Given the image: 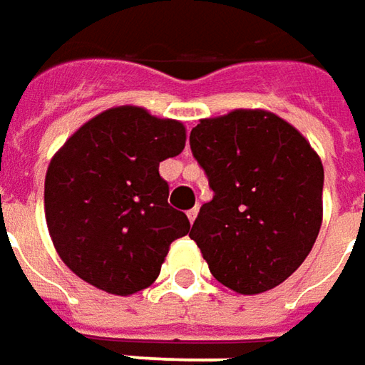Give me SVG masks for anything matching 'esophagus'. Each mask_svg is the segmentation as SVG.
I'll list each match as a JSON object with an SVG mask.
<instances>
[{
    "instance_id": "obj_1",
    "label": "esophagus",
    "mask_w": 365,
    "mask_h": 365,
    "mask_svg": "<svg viewBox=\"0 0 365 365\" xmlns=\"http://www.w3.org/2000/svg\"><path fill=\"white\" fill-rule=\"evenodd\" d=\"M197 210H200V207H197V205H195V207H192V210H190V212H187V217H190V222H195V217H197Z\"/></svg>"
}]
</instances>
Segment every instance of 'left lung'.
<instances>
[{
    "instance_id": "left-lung-1",
    "label": "left lung",
    "mask_w": 365,
    "mask_h": 365,
    "mask_svg": "<svg viewBox=\"0 0 365 365\" xmlns=\"http://www.w3.org/2000/svg\"><path fill=\"white\" fill-rule=\"evenodd\" d=\"M190 148L214 190L190 232L210 272L247 296L279 286L319 234L318 153L296 128L262 110L202 120Z\"/></svg>"
}]
</instances>
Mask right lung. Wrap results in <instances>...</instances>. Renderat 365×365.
Wrapping results in <instances>:
<instances>
[{"instance_id":"obj_1","label":"right lung","mask_w":365,"mask_h":365,"mask_svg":"<svg viewBox=\"0 0 365 365\" xmlns=\"http://www.w3.org/2000/svg\"><path fill=\"white\" fill-rule=\"evenodd\" d=\"M185 128L121 106L83 123L46 175V220L63 264L108 294L130 296L160 276L190 220L168 203L160 162L182 153Z\"/></svg>"}]
</instances>
